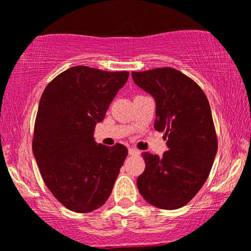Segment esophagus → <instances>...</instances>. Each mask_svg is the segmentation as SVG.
<instances>
[{
    "mask_svg": "<svg viewBox=\"0 0 251 251\" xmlns=\"http://www.w3.org/2000/svg\"><path fill=\"white\" fill-rule=\"evenodd\" d=\"M128 153H129V155H139L140 151H139L138 149H135V148H129L128 149Z\"/></svg>",
    "mask_w": 251,
    "mask_h": 251,
    "instance_id": "esophagus-1",
    "label": "esophagus"
}]
</instances>
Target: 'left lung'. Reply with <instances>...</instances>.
Instances as JSON below:
<instances>
[{
  "instance_id": "8db88e82",
  "label": "left lung",
  "mask_w": 251,
  "mask_h": 251,
  "mask_svg": "<svg viewBox=\"0 0 251 251\" xmlns=\"http://www.w3.org/2000/svg\"><path fill=\"white\" fill-rule=\"evenodd\" d=\"M134 82L156 101L155 129L164 133L163 157L142 152L146 169L136 183L158 209L186 205L211 171L218 140L208 99L198 83L173 68L132 72Z\"/></svg>"
}]
</instances>
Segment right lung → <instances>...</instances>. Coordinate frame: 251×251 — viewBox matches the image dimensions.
Masks as SVG:
<instances>
[{
	"instance_id": "1",
	"label": "right lung",
	"mask_w": 251,
	"mask_h": 251,
	"mask_svg": "<svg viewBox=\"0 0 251 251\" xmlns=\"http://www.w3.org/2000/svg\"><path fill=\"white\" fill-rule=\"evenodd\" d=\"M128 75L73 66L53 78L40 99L33 153L46 186L73 212L104 204L127 156L125 146L98 145L93 135Z\"/></svg>"
}]
</instances>
